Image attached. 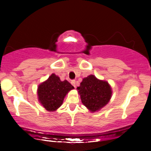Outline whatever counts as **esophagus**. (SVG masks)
<instances>
[{
	"mask_svg": "<svg viewBox=\"0 0 151 151\" xmlns=\"http://www.w3.org/2000/svg\"><path fill=\"white\" fill-rule=\"evenodd\" d=\"M71 83L72 85L74 86V87H76V80H71Z\"/></svg>",
	"mask_w": 151,
	"mask_h": 151,
	"instance_id": "1",
	"label": "esophagus"
}]
</instances>
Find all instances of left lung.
Listing matches in <instances>:
<instances>
[{
    "mask_svg": "<svg viewBox=\"0 0 151 151\" xmlns=\"http://www.w3.org/2000/svg\"><path fill=\"white\" fill-rule=\"evenodd\" d=\"M77 89L82 104L92 112L104 106L112 93L108 82L97 79L93 75L84 78Z\"/></svg>",
    "mask_w": 151,
    "mask_h": 151,
    "instance_id": "8db88e82",
    "label": "left lung"
}]
</instances>
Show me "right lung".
Masks as SVG:
<instances>
[{"instance_id": "1", "label": "right lung", "mask_w": 151, "mask_h": 151, "mask_svg": "<svg viewBox=\"0 0 151 151\" xmlns=\"http://www.w3.org/2000/svg\"><path fill=\"white\" fill-rule=\"evenodd\" d=\"M73 88L67 80L61 81L58 76L53 73L47 81L39 85V101L47 111H55L63 104L66 94Z\"/></svg>"}]
</instances>
